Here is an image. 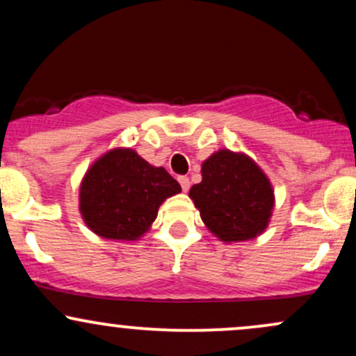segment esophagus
Returning <instances> with one entry per match:
<instances>
[{"instance_id":"obj_1","label":"esophagus","mask_w":356,"mask_h":356,"mask_svg":"<svg viewBox=\"0 0 356 356\" xmlns=\"http://www.w3.org/2000/svg\"><path fill=\"white\" fill-rule=\"evenodd\" d=\"M179 182H181V187H182L184 192L189 191V187H191L189 179H187V177H179Z\"/></svg>"}]
</instances>
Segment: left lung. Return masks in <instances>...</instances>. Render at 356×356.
<instances>
[{
  "label": "left lung",
  "mask_w": 356,
  "mask_h": 356,
  "mask_svg": "<svg viewBox=\"0 0 356 356\" xmlns=\"http://www.w3.org/2000/svg\"><path fill=\"white\" fill-rule=\"evenodd\" d=\"M201 174L202 181L191 187L189 197L216 238L243 243L266 231L275 189L249 155L220 149L202 162Z\"/></svg>",
  "instance_id": "left-lung-1"
}]
</instances>
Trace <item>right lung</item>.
<instances>
[{
	"mask_svg": "<svg viewBox=\"0 0 356 356\" xmlns=\"http://www.w3.org/2000/svg\"><path fill=\"white\" fill-rule=\"evenodd\" d=\"M181 191L164 167L150 165L134 149L115 147L85 172L79 209L100 238L137 241L150 229L162 202Z\"/></svg>",
	"mask_w": 356,
	"mask_h": 356,
	"instance_id": "1",
	"label": "right lung"
}]
</instances>
